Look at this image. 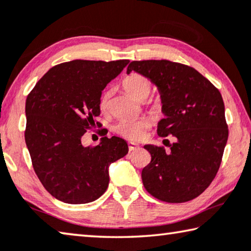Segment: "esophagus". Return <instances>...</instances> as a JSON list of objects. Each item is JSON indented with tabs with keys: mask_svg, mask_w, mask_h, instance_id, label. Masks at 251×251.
<instances>
[{
	"mask_svg": "<svg viewBox=\"0 0 251 251\" xmlns=\"http://www.w3.org/2000/svg\"><path fill=\"white\" fill-rule=\"evenodd\" d=\"M128 150H129V152H133V151L140 150V146L136 145V144H134V143H129V144H128Z\"/></svg>",
	"mask_w": 251,
	"mask_h": 251,
	"instance_id": "34e87169",
	"label": "esophagus"
}]
</instances>
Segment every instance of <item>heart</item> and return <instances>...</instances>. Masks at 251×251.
I'll use <instances>...</instances> for the list:
<instances>
[{
  "label": "heart",
  "mask_w": 251,
  "mask_h": 251,
  "mask_svg": "<svg viewBox=\"0 0 251 251\" xmlns=\"http://www.w3.org/2000/svg\"><path fill=\"white\" fill-rule=\"evenodd\" d=\"M123 86L127 93H129L137 100H145L152 91V81L141 74L133 73L127 75L123 81ZM110 91L105 90L99 99V108L101 111H106L109 106ZM149 122L144 119L130 121V119H122L115 126V130L126 140L132 142H140L145 137L146 130L149 129Z\"/></svg>",
  "instance_id": "heart-1"
}]
</instances>
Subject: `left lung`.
<instances>
[{"instance_id": "obj_1", "label": "left lung", "mask_w": 251, "mask_h": 251, "mask_svg": "<svg viewBox=\"0 0 251 251\" xmlns=\"http://www.w3.org/2000/svg\"><path fill=\"white\" fill-rule=\"evenodd\" d=\"M145 75L157 86L165 115L157 134H172L176 142L145 145L150 164L142 171L147 192L169 203H182L200 196L220 168L228 141L224 99L208 79L192 67L169 60L132 61L130 71Z\"/></svg>"}]
</instances>
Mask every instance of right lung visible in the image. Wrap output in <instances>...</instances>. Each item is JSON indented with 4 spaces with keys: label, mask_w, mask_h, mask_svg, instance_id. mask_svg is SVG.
Instances as JSON below:
<instances>
[{
    "label": "right lung",
    "mask_w": 251,
    "mask_h": 251,
    "mask_svg": "<svg viewBox=\"0 0 251 251\" xmlns=\"http://www.w3.org/2000/svg\"><path fill=\"white\" fill-rule=\"evenodd\" d=\"M128 62H63L27 95L25 137L33 170L48 192L65 203L97 200L108 186L109 164L128 153L126 141L116 136L102 137L96 146L81 144L100 115L101 91Z\"/></svg>",
    "instance_id": "obj_1"
}]
</instances>
